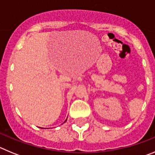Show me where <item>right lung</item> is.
<instances>
[{"instance_id":"obj_1","label":"right lung","mask_w":155,"mask_h":155,"mask_svg":"<svg viewBox=\"0 0 155 155\" xmlns=\"http://www.w3.org/2000/svg\"><path fill=\"white\" fill-rule=\"evenodd\" d=\"M65 122H66V120H65Z\"/></svg>"}]
</instances>
